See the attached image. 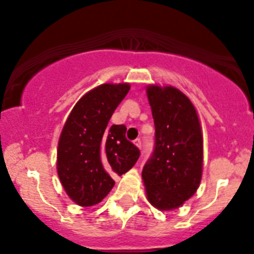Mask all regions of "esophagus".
I'll return each mask as SVG.
<instances>
[{"label":"esophagus","mask_w":254,"mask_h":254,"mask_svg":"<svg viewBox=\"0 0 254 254\" xmlns=\"http://www.w3.org/2000/svg\"><path fill=\"white\" fill-rule=\"evenodd\" d=\"M134 145H136L138 149H141V146H142V141H141L140 138H137V140H134Z\"/></svg>","instance_id":"esophagus-1"}]
</instances>
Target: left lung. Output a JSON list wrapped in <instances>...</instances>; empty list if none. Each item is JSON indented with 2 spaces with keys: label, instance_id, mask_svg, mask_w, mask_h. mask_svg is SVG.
<instances>
[{
  "label": "left lung",
  "instance_id": "8db88e82",
  "mask_svg": "<svg viewBox=\"0 0 254 254\" xmlns=\"http://www.w3.org/2000/svg\"><path fill=\"white\" fill-rule=\"evenodd\" d=\"M155 125L154 151L143 165L147 199L159 210H172L193 196L202 176V133L193 104L167 86L147 87Z\"/></svg>",
  "mask_w": 254,
  "mask_h": 254
}]
</instances>
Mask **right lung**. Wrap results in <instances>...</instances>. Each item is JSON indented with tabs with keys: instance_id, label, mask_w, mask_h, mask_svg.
Listing matches in <instances>:
<instances>
[{
	"instance_id": "right-lung-1",
	"label": "right lung",
	"mask_w": 254,
	"mask_h": 254,
	"mask_svg": "<svg viewBox=\"0 0 254 254\" xmlns=\"http://www.w3.org/2000/svg\"><path fill=\"white\" fill-rule=\"evenodd\" d=\"M129 90L128 84H104L76 103L61 133L57 172L71 199L80 206L99 203L140 158L126 138L125 125H108Z\"/></svg>"
}]
</instances>
